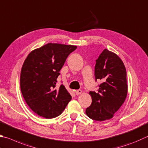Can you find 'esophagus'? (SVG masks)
Wrapping results in <instances>:
<instances>
[{"mask_svg": "<svg viewBox=\"0 0 148 148\" xmlns=\"http://www.w3.org/2000/svg\"><path fill=\"white\" fill-rule=\"evenodd\" d=\"M82 90L80 89L75 90V93H76V95H80V94H82Z\"/></svg>", "mask_w": 148, "mask_h": 148, "instance_id": "obj_1", "label": "esophagus"}]
</instances>
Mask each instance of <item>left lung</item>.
I'll use <instances>...</instances> for the list:
<instances>
[{
    "instance_id": "8db88e82",
    "label": "left lung",
    "mask_w": 148,
    "mask_h": 148,
    "mask_svg": "<svg viewBox=\"0 0 148 148\" xmlns=\"http://www.w3.org/2000/svg\"><path fill=\"white\" fill-rule=\"evenodd\" d=\"M126 70L123 61L116 53L103 50L96 60L95 80L102 82L98 92L90 91L92 103L86 109V114L96 121L113 117L124 102L127 94Z\"/></svg>"
}]
</instances>
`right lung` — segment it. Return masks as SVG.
<instances>
[{
  "mask_svg": "<svg viewBox=\"0 0 148 148\" xmlns=\"http://www.w3.org/2000/svg\"><path fill=\"white\" fill-rule=\"evenodd\" d=\"M74 45L48 43L32 50L24 62L20 85L23 98L35 113L45 119L62 113L72 97L57 78L66 59L76 49Z\"/></svg>",
  "mask_w": 148,
  "mask_h": 148,
  "instance_id": "right-lung-1",
  "label": "right lung"
}]
</instances>
